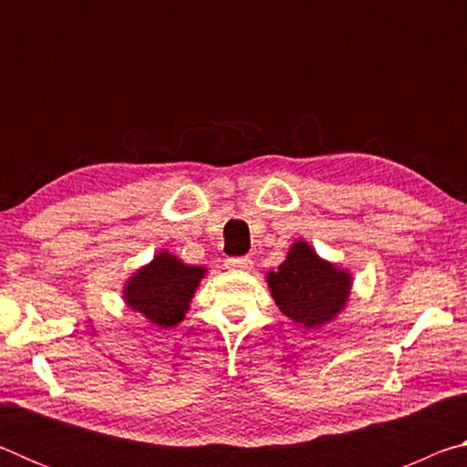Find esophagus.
Wrapping results in <instances>:
<instances>
[{
  "instance_id": "34e87169",
  "label": "esophagus",
  "mask_w": 467,
  "mask_h": 467,
  "mask_svg": "<svg viewBox=\"0 0 467 467\" xmlns=\"http://www.w3.org/2000/svg\"><path fill=\"white\" fill-rule=\"evenodd\" d=\"M228 270H247L251 267V259L249 257H228L224 264Z\"/></svg>"
}]
</instances>
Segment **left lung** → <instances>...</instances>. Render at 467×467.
<instances>
[{"mask_svg":"<svg viewBox=\"0 0 467 467\" xmlns=\"http://www.w3.org/2000/svg\"><path fill=\"white\" fill-rule=\"evenodd\" d=\"M272 296L295 323L315 327L331 321L350 295V274L323 262L305 241H296L278 272L267 274Z\"/></svg>","mask_w":467,"mask_h":467,"instance_id":"1","label":"left lung"}]
</instances>
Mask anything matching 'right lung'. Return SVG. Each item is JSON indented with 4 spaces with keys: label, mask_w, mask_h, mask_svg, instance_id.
<instances>
[{
    "label": "right lung",
    "mask_w": 467,
    "mask_h": 467,
    "mask_svg": "<svg viewBox=\"0 0 467 467\" xmlns=\"http://www.w3.org/2000/svg\"><path fill=\"white\" fill-rule=\"evenodd\" d=\"M203 274L200 265H187L167 251L158 253L125 284V303L154 326L172 327L183 321Z\"/></svg>",
    "instance_id": "1"
}]
</instances>
